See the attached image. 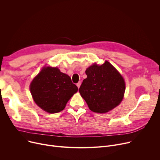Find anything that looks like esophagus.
<instances>
[{
  "label": "esophagus",
  "instance_id": "1",
  "mask_svg": "<svg viewBox=\"0 0 160 160\" xmlns=\"http://www.w3.org/2000/svg\"><path fill=\"white\" fill-rule=\"evenodd\" d=\"M80 85H81V82H78V83H77V87H78V88H80Z\"/></svg>",
  "mask_w": 160,
  "mask_h": 160
}]
</instances>
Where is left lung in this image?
Masks as SVG:
<instances>
[{
  "instance_id": "obj_1",
  "label": "left lung",
  "mask_w": 160,
  "mask_h": 160,
  "mask_svg": "<svg viewBox=\"0 0 160 160\" xmlns=\"http://www.w3.org/2000/svg\"><path fill=\"white\" fill-rule=\"evenodd\" d=\"M86 74L87 78L83 80L79 92L90 110L103 113L119 105L124 94L125 82L110 62L92 65Z\"/></svg>"
}]
</instances>
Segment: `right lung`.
Here are the masks:
<instances>
[{
	"instance_id": "add662e5",
	"label": "right lung",
	"mask_w": 160,
	"mask_h": 160,
	"mask_svg": "<svg viewBox=\"0 0 160 160\" xmlns=\"http://www.w3.org/2000/svg\"><path fill=\"white\" fill-rule=\"evenodd\" d=\"M30 89L36 104L42 110L56 113L62 111L78 88L68 75L57 67H44L32 81Z\"/></svg>"
}]
</instances>
